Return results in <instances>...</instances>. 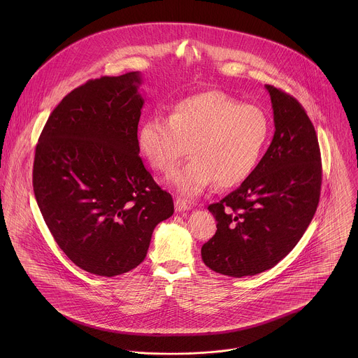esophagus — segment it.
Here are the masks:
<instances>
[{"instance_id": "esophagus-1", "label": "esophagus", "mask_w": 358, "mask_h": 358, "mask_svg": "<svg viewBox=\"0 0 358 358\" xmlns=\"http://www.w3.org/2000/svg\"><path fill=\"white\" fill-rule=\"evenodd\" d=\"M190 208V205L187 204L185 200H180V199H176L175 200V209L178 212H183V210H187Z\"/></svg>"}]
</instances>
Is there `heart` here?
Returning <instances> with one entry per match:
<instances>
[{
  "label": "heart",
  "mask_w": 358,
  "mask_h": 358,
  "mask_svg": "<svg viewBox=\"0 0 358 358\" xmlns=\"http://www.w3.org/2000/svg\"><path fill=\"white\" fill-rule=\"evenodd\" d=\"M264 111L220 91L185 98L169 117L154 114L139 129V148L155 171L169 175L187 153L192 159L171 183L194 197L213 182L222 189L241 185L254 172L268 138Z\"/></svg>",
  "instance_id": "b5f03b06"
}]
</instances>
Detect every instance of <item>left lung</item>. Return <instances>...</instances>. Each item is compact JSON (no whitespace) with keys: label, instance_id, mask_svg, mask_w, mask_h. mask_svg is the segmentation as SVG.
Masks as SVG:
<instances>
[{"label":"left lung","instance_id":"8db88e82","mask_svg":"<svg viewBox=\"0 0 358 358\" xmlns=\"http://www.w3.org/2000/svg\"><path fill=\"white\" fill-rule=\"evenodd\" d=\"M275 132L241 186L208 206L217 230L205 243V264L230 277L274 267L305 234L320 201L322 166L315 129L289 94L266 85Z\"/></svg>","mask_w":358,"mask_h":358}]
</instances>
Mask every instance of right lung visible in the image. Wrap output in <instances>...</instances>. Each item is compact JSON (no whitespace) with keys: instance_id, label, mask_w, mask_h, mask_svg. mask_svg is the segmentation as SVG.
I'll list each match as a JSON object with an SVG mask.
<instances>
[{"instance_id":"add662e5","label":"right lung","mask_w":358,"mask_h":358,"mask_svg":"<svg viewBox=\"0 0 358 358\" xmlns=\"http://www.w3.org/2000/svg\"><path fill=\"white\" fill-rule=\"evenodd\" d=\"M138 71L67 94L36 146L34 196L56 244L83 270L114 277L139 266L172 196L139 157Z\"/></svg>"}]
</instances>
